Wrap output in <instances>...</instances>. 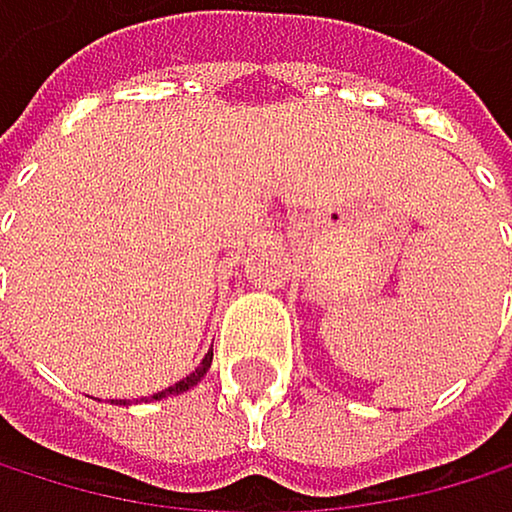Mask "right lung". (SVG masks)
<instances>
[{"instance_id": "obj_1", "label": "right lung", "mask_w": 512, "mask_h": 512, "mask_svg": "<svg viewBox=\"0 0 512 512\" xmlns=\"http://www.w3.org/2000/svg\"><path fill=\"white\" fill-rule=\"evenodd\" d=\"M211 356H214V353H208V356L202 359V365H199V368L193 371L190 378L178 381V384H174V387H168V390H162V393H153L150 399H162V396H171V393H184V390H190L193 384H199V381H202V375H205V371H208V365H211Z\"/></svg>"}]
</instances>
